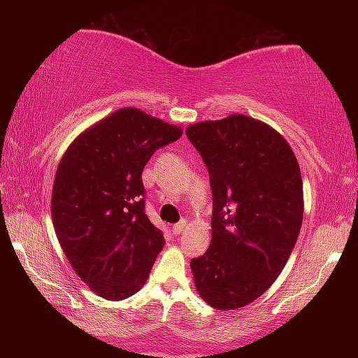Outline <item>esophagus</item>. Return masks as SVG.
I'll use <instances>...</instances> for the list:
<instances>
[{
    "label": "esophagus",
    "instance_id": "1",
    "mask_svg": "<svg viewBox=\"0 0 358 358\" xmlns=\"http://www.w3.org/2000/svg\"><path fill=\"white\" fill-rule=\"evenodd\" d=\"M185 228H187V223H185V222H179V223L173 224V233L176 234V236H178V234L185 231Z\"/></svg>",
    "mask_w": 358,
    "mask_h": 358
}]
</instances>
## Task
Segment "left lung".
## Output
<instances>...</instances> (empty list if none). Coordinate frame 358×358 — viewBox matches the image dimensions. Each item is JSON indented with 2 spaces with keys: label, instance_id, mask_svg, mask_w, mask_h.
I'll use <instances>...</instances> for the list:
<instances>
[{
  "label": "left lung",
  "instance_id": "8db88e82",
  "mask_svg": "<svg viewBox=\"0 0 358 358\" xmlns=\"http://www.w3.org/2000/svg\"><path fill=\"white\" fill-rule=\"evenodd\" d=\"M212 189V243L190 261L199 295L217 310L256 300L280 275L303 220V182L272 127L233 114L185 130Z\"/></svg>",
  "mask_w": 358,
  "mask_h": 358
}]
</instances>
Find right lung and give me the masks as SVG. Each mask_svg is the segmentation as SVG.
Returning <instances> with one entry per match:
<instances>
[{
  "label": "right lung",
  "instance_id": "1",
  "mask_svg": "<svg viewBox=\"0 0 358 358\" xmlns=\"http://www.w3.org/2000/svg\"><path fill=\"white\" fill-rule=\"evenodd\" d=\"M180 135L178 127L127 107L78 136L58 164L57 238L83 282L107 300L134 295L164 246L163 231L146 217L141 173L156 150Z\"/></svg>",
  "mask_w": 358,
  "mask_h": 358
}]
</instances>
